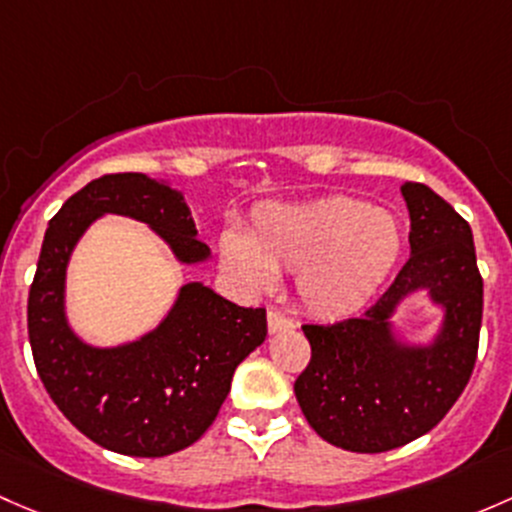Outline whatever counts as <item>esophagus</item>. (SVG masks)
I'll use <instances>...</instances> for the list:
<instances>
[{"instance_id":"esophagus-1","label":"esophagus","mask_w":512,"mask_h":512,"mask_svg":"<svg viewBox=\"0 0 512 512\" xmlns=\"http://www.w3.org/2000/svg\"><path fill=\"white\" fill-rule=\"evenodd\" d=\"M293 328L295 323L288 315H283L281 310H268V333H286Z\"/></svg>"}]
</instances>
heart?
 I'll return each mask as SVG.
<instances>
[{"label": "heart", "instance_id": "b5f03b06", "mask_svg": "<svg viewBox=\"0 0 512 512\" xmlns=\"http://www.w3.org/2000/svg\"><path fill=\"white\" fill-rule=\"evenodd\" d=\"M402 251V229L382 207L350 197L268 207L249 236L221 241L226 266L249 286L266 288L276 271L300 273L298 295L323 318L357 313L377 293Z\"/></svg>", "mask_w": 512, "mask_h": 512}]
</instances>
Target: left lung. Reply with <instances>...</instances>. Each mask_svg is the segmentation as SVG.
<instances>
[{"label": "left lung", "instance_id": "left-lung-1", "mask_svg": "<svg viewBox=\"0 0 512 512\" xmlns=\"http://www.w3.org/2000/svg\"><path fill=\"white\" fill-rule=\"evenodd\" d=\"M412 256L357 318L303 325L310 362L295 399L315 434L355 453L399 449L434 429L461 397L478 357L483 278L468 221L421 182H404ZM426 287L447 308L431 348L397 346L388 330L393 305Z\"/></svg>", "mask_w": 512, "mask_h": 512}]
</instances>
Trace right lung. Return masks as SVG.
<instances>
[{"label":"right lung","mask_w":512,"mask_h":512,"mask_svg":"<svg viewBox=\"0 0 512 512\" xmlns=\"http://www.w3.org/2000/svg\"><path fill=\"white\" fill-rule=\"evenodd\" d=\"M100 214L145 221L184 263L209 256L175 189L138 172L93 179L46 229L26 305L31 355L49 397L83 436L125 456H170L217 419L234 370L266 340V310L187 283L155 333L115 350L83 345L66 325L63 281L78 236Z\"/></svg>","instance_id":"1"}]
</instances>
